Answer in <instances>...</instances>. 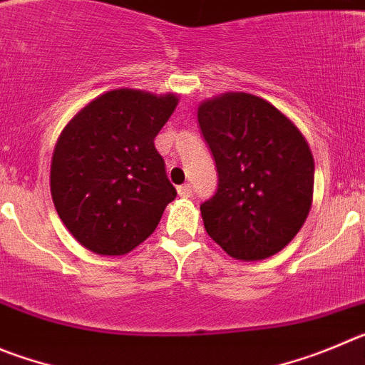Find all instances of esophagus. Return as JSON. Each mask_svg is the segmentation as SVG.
<instances>
[{
    "label": "esophagus",
    "instance_id": "esophagus-1",
    "mask_svg": "<svg viewBox=\"0 0 365 365\" xmlns=\"http://www.w3.org/2000/svg\"><path fill=\"white\" fill-rule=\"evenodd\" d=\"M190 190H192V189H190L189 183H183V185L178 187V195L182 196V198H189Z\"/></svg>",
    "mask_w": 365,
    "mask_h": 365
}]
</instances>
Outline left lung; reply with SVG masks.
<instances>
[{
	"label": "left lung",
	"instance_id": "left-lung-1",
	"mask_svg": "<svg viewBox=\"0 0 365 365\" xmlns=\"http://www.w3.org/2000/svg\"><path fill=\"white\" fill-rule=\"evenodd\" d=\"M218 170L200 205L207 235L236 260L277 255L297 236L313 202L314 160L304 134L269 101L227 93L198 107Z\"/></svg>",
	"mask_w": 365,
	"mask_h": 365
}]
</instances>
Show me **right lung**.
Listing matches in <instances>:
<instances>
[{
    "label": "right lung",
    "instance_id": "1",
    "mask_svg": "<svg viewBox=\"0 0 365 365\" xmlns=\"http://www.w3.org/2000/svg\"><path fill=\"white\" fill-rule=\"evenodd\" d=\"M176 105V94L116 88L85 105L61 130L51 163L52 202L88 251L127 255L153 235L176 198L154 147Z\"/></svg>",
    "mask_w": 365,
    "mask_h": 365
}]
</instances>
